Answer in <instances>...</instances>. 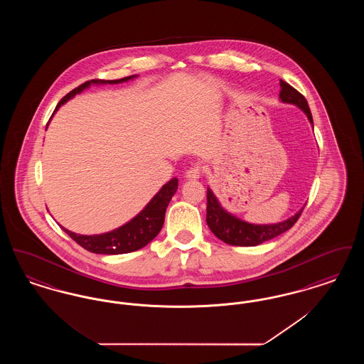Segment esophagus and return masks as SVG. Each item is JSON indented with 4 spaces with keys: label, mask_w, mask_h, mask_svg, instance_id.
<instances>
[{
    "label": "esophagus",
    "mask_w": 364,
    "mask_h": 364,
    "mask_svg": "<svg viewBox=\"0 0 364 364\" xmlns=\"http://www.w3.org/2000/svg\"><path fill=\"white\" fill-rule=\"evenodd\" d=\"M202 171H203V165H202L200 162H196V164H193L190 169L187 171L186 177H187V178H199Z\"/></svg>",
    "instance_id": "esophagus-1"
}]
</instances>
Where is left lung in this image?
<instances>
[{
  "label": "left lung",
  "mask_w": 364,
  "mask_h": 364,
  "mask_svg": "<svg viewBox=\"0 0 364 364\" xmlns=\"http://www.w3.org/2000/svg\"><path fill=\"white\" fill-rule=\"evenodd\" d=\"M281 92L279 98L282 102L294 104L299 106L309 117L312 124V114L307 100L303 94H300L296 88L288 85L284 80H279ZM303 208L296 213L294 217L288 218L287 221L272 224V225H254L242 221L232 214H229L221 205L218 203L217 198L214 196L213 191L208 188V214H206V223L211 232L223 242L230 245H239V247H252L258 245L263 242L272 240L279 236L281 233L289 230L296 224L299 217L301 215Z\"/></svg>",
  "instance_id": "left-lung-1"
}]
</instances>
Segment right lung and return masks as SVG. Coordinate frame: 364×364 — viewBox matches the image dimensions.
I'll return each instance as SVG.
<instances>
[{
  "instance_id": "right-lung-1",
  "label": "right lung",
  "mask_w": 364,
  "mask_h": 364,
  "mask_svg": "<svg viewBox=\"0 0 364 364\" xmlns=\"http://www.w3.org/2000/svg\"><path fill=\"white\" fill-rule=\"evenodd\" d=\"M135 76L122 77L119 80H101V79H92L85 82L83 85L73 88L70 91L60 102L55 106V110L63 104H65L72 97L82 92L85 88L94 85H117L127 82ZM54 110V112H55ZM178 186V180L173 177L171 181H168L156 196L150 200V203L143 208L138 215L127 223L125 225L120 226L119 229H114L112 232H107L104 235H92V236H85V235H76L68 229L63 228L70 239H73L79 245H82L85 250L94 252V254H106V255H117V254H127L134 252L143 248L151 242L159 230L162 229L164 221H165V211L172 199Z\"/></svg>"
}]
</instances>
